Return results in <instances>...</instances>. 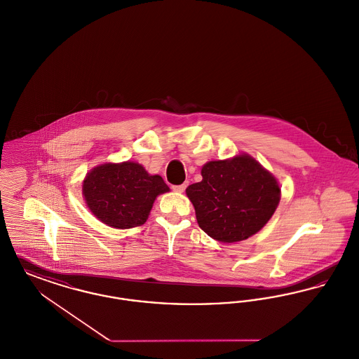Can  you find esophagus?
<instances>
[{
    "label": "esophagus",
    "mask_w": 359,
    "mask_h": 359,
    "mask_svg": "<svg viewBox=\"0 0 359 359\" xmlns=\"http://www.w3.org/2000/svg\"><path fill=\"white\" fill-rule=\"evenodd\" d=\"M187 187V183H183V184H177V186H172V189L175 191V192H183L184 189Z\"/></svg>",
    "instance_id": "1"
}]
</instances>
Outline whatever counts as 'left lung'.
Masks as SVG:
<instances>
[{"label":"left lung","instance_id":"8db88e82","mask_svg":"<svg viewBox=\"0 0 359 359\" xmlns=\"http://www.w3.org/2000/svg\"><path fill=\"white\" fill-rule=\"evenodd\" d=\"M202 176L186 192L199 227L219 242L252 237L272 218L280 202L276 177L248 154L210 161Z\"/></svg>","mask_w":359,"mask_h":359}]
</instances>
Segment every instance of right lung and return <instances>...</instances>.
<instances>
[{"label": "right lung", "mask_w": 359, "mask_h": 359, "mask_svg": "<svg viewBox=\"0 0 359 359\" xmlns=\"http://www.w3.org/2000/svg\"><path fill=\"white\" fill-rule=\"evenodd\" d=\"M168 191L161 176L149 175L132 161L102 164L88 172L83 182L87 207L100 221L114 229L144 224L156 196Z\"/></svg>", "instance_id": "obj_1"}]
</instances>
